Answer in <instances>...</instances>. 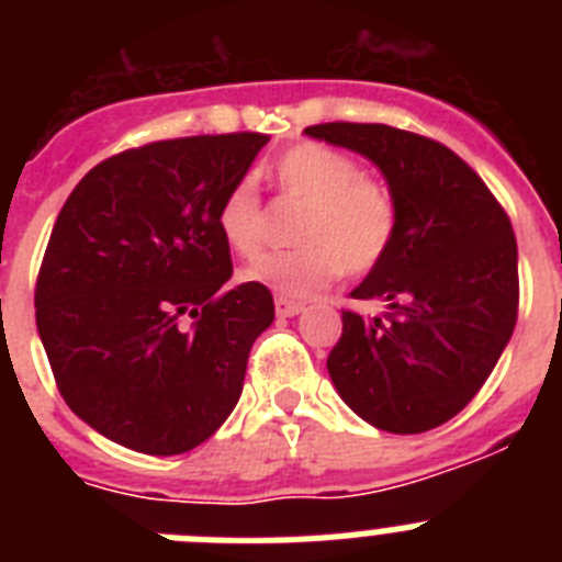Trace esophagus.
Listing matches in <instances>:
<instances>
[{"mask_svg": "<svg viewBox=\"0 0 562 562\" xmlns=\"http://www.w3.org/2000/svg\"><path fill=\"white\" fill-rule=\"evenodd\" d=\"M276 312L278 317H295L304 312V304L301 301H290V297H276Z\"/></svg>", "mask_w": 562, "mask_h": 562, "instance_id": "obj_1", "label": "esophagus"}]
</instances>
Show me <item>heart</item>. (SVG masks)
<instances>
[{"instance_id": "b5f03b06", "label": "heart", "mask_w": 562, "mask_h": 562, "mask_svg": "<svg viewBox=\"0 0 562 562\" xmlns=\"http://www.w3.org/2000/svg\"><path fill=\"white\" fill-rule=\"evenodd\" d=\"M284 200L306 207L295 227L297 250L270 252L245 267L241 278L278 297H310L340 272L369 276L382 265L400 231V205L391 186L362 173L349 154L324 143H297L272 162ZM225 245L252 258L267 238V207L252 177H238L216 211Z\"/></svg>"}]
</instances>
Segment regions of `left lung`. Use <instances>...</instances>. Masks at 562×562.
Returning <instances> with one entry per match:
<instances>
[{"label":"left lung","instance_id":"8db88e82","mask_svg":"<svg viewBox=\"0 0 562 562\" xmlns=\"http://www.w3.org/2000/svg\"><path fill=\"white\" fill-rule=\"evenodd\" d=\"M310 137L382 171L400 231L351 292L382 317L342 312L326 369L342 402L389 434H425L467 408L518 321V245L509 216L448 146L385 123H321Z\"/></svg>","mask_w":562,"mask_h":562}]
</instances>
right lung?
<instances>
[{
    "label": "right lung",
    "instance_id": "add662e5",
    "mask_svg": "<svg viewBox=\"0 0 562 562\" xmlns=\"http://www.w3.org/2000/svg\"><path fill=\"white\" fill-rule=\"evenodd\" d=\"M267 134L146 143L69 193L36 281V326L64 402L148 456L188 453L222 428L270 290L238 284L216 211Z\"/></svg>",
    "mask_w": 562,
    "mask_h": 562
}]
</instances>
